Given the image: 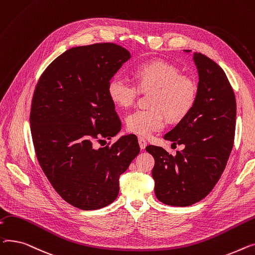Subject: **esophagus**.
<instances>
[{
    "label": "esophagus",
    "instance_id": "esophagus-1",
    "mask_svg": "<svg viewBox=\"0 0 255 255\" xmlns=\"http://www.w3.org/2000/svg\"><path fill=\"white\" fill-rule=\"evenodd\" d=\"M138 141H139V145L141 149H145V147L147 146V141L143 138V137H138Z\"/></svg>",
    "mask_w": 255,
    "mask_h": 255
}]
</instances>
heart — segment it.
<instances>
[{"label": "heart", "instance_id": "obj_1", "mask_svg": "<svg viewBox=\"0 0 255 255\" xmlns=\"http://www.w3.org/2000/svg\"><path fill=\"white\" fill-rule=\"evenodd\" d=\"M136 83L122 74H116L108 83V96L117 107L128 108L136 100L139 89L149 95L151 108L138 109L127 116L129 131L149 136L160 130L164 117L171 122L181 121L193 107L198 97V86L192 79L181 75L175 65L153 61L138 65L133 70Z\"/></svg>", "mask_w": 255, "mask_h": 255}]
</instances>
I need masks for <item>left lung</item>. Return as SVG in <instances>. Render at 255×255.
I'll return each instance as SVG.
<instances>
[{
  "label": "left lung",
  "instance_id": "1",
  "mask_svg": "<svg viewBox=\"0 0 255 255\" xmlns=\"http://www.w3.org/2000/svg\"><path fill=\"white\" fill-rule=\"evenodd\" d=\"M193 61L199 72L196 103L163 137L184 148L173 156L161 147H146L154 157L156 198L177 207L190 206L210 193L226 169L235 139L236 98L226 73L202 53L194 52Z\"/></svg>",
  "mask_w": 255,
  "mask_h": 255
}]
</instances>
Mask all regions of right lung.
I'll list each match as a JSON object with an SVG mask.
<instances>
[{
    "label": "right lung",
    "instance_id": "1",
    "mask_svg": "<svg viewBox=\"0 0 255 255\" xmlns=\"http://www.w3.org/2000/svg\"><path fill=\"white\" fill-rule=\"evenodd\" d=\"M129 57L114 43L73 47L45 69L35 88L29 124L37 159L55 191L81 210L113 203L119 177L140 152L134 134L93 146L122 129L107 88Z\"/></svg>",
    "mask_w": 255,
    "mask_h": 255
}]
</instances>
